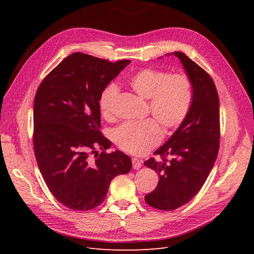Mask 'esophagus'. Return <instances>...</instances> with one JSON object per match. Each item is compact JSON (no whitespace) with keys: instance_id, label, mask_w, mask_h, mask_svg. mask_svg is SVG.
Here are the masks:
<instances>
[{"instance_id":"1","label":"esophagus","mask_w":254,"mask_h":254,"mask_svg":"<svg viewBox=\"0 0 254 254\" xmlns=\"http://www.w3.org/2000/svg\"><path fill=\"white\" fill-rule=\"evenodd\" d=\"M131 163H132V168H134L135 170H138V169H140L142 167L141 161H139V159L136 158V157L131 159Z\"/></svg>"}]
</instances>
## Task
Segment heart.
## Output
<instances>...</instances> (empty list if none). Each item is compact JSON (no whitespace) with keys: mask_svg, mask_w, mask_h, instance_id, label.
Wrapping results in <instances>:
<instances>
[{"mask_svg":"<svg viewBox=\"0 0 254 254\" xmlns=\"http://www.w3.org/2000/svg\"><path fill=\"white\" fill-rule=\"evenodd\" d=\"M129 87L145 100H149L150 113L167 129L179 127L189 113L192 101V85L183 73L170 74L146 68L132 75ZM118 89L115 84L107 86L101 93L99 105L102 114L110 118ZM156 120L128 122L114 132V141L120 149L131 154L149 151L163 138V129Z\"/></svg>","mask_w":254,"mask_h":254,"instance_id":"1","label":"heart"}]
</instances>
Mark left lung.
Instances as JSON below:
<instances>
[{"label":"left lung","mask_w":254,"mask_h":254,"mask_svg":"<svg viewBox=\"0 0 254 254\" xmlns=\"http://www.w3.org/2000/svg\"><path fill=\"white\" fill-rule=\"evenodd\" d=\"M171 55L179 59L190 80L192 101L182 124L154 152L163 161L150 158L144 163L159 176L156 189L145 195V201L167 211L189 203L202 189L216 161L220 139L219 99L212 78L183 52Z\"/></svg>","instance_id":"8db88e82"}]
</instances>
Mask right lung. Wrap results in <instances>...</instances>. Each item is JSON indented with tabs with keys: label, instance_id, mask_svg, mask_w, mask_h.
Instances as JSON below:
<instances>
[{
	"label": "right lung",
	"instance_id": "obj_1",
	"mask_svg": "<svg viewBox=\"0 0 254 254\" xmlns=\"http://www.w3.org/2000/svg\"><path fill=\"white\" fill-rule=\"evenodd\" d=\"M130 61L110 63L81 52L59 64L34 101V150L40 172L58 201L75 211L104 202L110 182L131 169L124 152L102 151L111 142L99 130L100 97Z\"/></svg>",
	"mask_w": 254,
	"mask_h": 254
}]
</instances>
